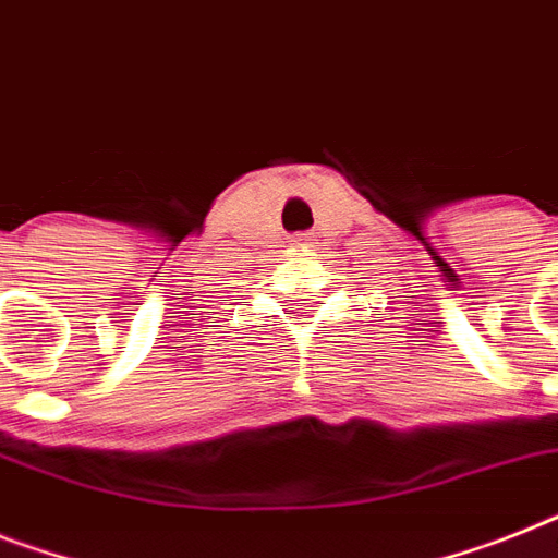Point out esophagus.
Segmentation results:
<instances>
[{"instance_id":"34e87169","label":"esophagus","mask_w":558,"mask_h":558,"mask_svg":"<svg viewBox=\"0 0 558 558\" xmlns=\"http://www.w3.org/2000/svg\"><path fill=\"white\" fill-rule=\"evenodd\" d=\"M307 239H293V245H305Z\"/></svg>"}]
</instances>
